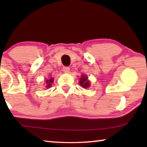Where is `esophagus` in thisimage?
<instances>
[{
	"instance_id": "34e87169",
	"label": "esophagus",
	"mask_w": 147,
	"mask_h": 147,
	"mask_svg": "<svg viewBox=\"0 0 147 147\" xmlns=\"http://www.w3.org/2000/svg\"><path fill=\"white\" fill-rule=\"evenodd\" d=\"M63 70L64 72H66V73H67V72H69V67H67V66H64L63 67Z\"/></svg>"
}]
</instances>
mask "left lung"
<instances>
[{"label":"left lung","mask_w":147,"mask_h":147,"mask_svg":"<svg viewBox=\"0 0 147 147\" xmlns=\"http://www.w3.org/2000/svg\"><path fill=\"white\" fill-rule=\"evenodd\" d=\"M87 76H82V78L80 80V84L81 86L84 87V88H87L90 86V82L89 80H87Z\"/></svg>","instance_id":"8db88e82"}]
</instances>
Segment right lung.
Here are the masks:
<instances>
[{
    "label": "right lung",
    "mask_w": 147,
    "mask_h": 147,
    "mask_svg": "<svg viewBox=\"0 0 147 147\" xmlns=\"http://www.w3.org/2000/svg\"><path fill=\"white\" fill-rule=\"evenodd\" d=\"M45 82H46V86H45L46 88H49V87H51V84L53 82V78H49V80H46Z\"/></svg>",
    "instance_id": "right-lung-1"
}]
</instances>
